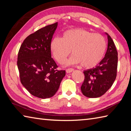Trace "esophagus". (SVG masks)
Listing matches in <instances>:
<instances>
[{
  "mask_svg": "<svg viewBox=\"0 0 131 131\" xmlns=\"http://www.w3.org/2000/svg\"><path fill=\"white\" fill-rule=\"evenodd\" d=\"M73 71H74V69L73 68H68V69H66V72L68 73H71V72H72Z\"/></svg>",
  "mask_w": 131,
  "mask_h": 131,
  "instance_id": "1",
  "label": "esophagus"
}]
</instances>
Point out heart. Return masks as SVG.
Returning <instances> with one entry per match:
<instances>
[{
	"instance_id": "heart-1",
	"label": "heart",
	"mask_w": 131,
	"mask_h": 131,
	"mask_svg": "<svg viewBox=\"0 0 131 131\" xmlns=\"http://www.w3.org/2000/svg\"><path fill=\"white\" fill-rule=\"evenodd\" d=\"M106 47V40L103 36L82 28L67 30L61 38L54 37L50 43L51 53L58 63L64 62L71 50L73 55L66 64L81 63L86 68L94 67L100 62Z\"/></svg>"
}]
</instances>
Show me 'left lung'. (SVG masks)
Listing matches in <instances>:
<instances>
[{"label": "left lung", "instance_id": "left-lung-1", "mask_svg": "<svg viewBox=\"0 0 131 131\" xmlns=\"http://www.w3.org/2000/svg\"><path fill=\"white\" fill-rule=\"evenodd\" d=\"M105 57L95 68L83 71L85 80L81 87L83 95L90 98L100 97L111 88L117 76L118 53L114 41L108 34Z\"/></svg>", "mask_w": 131, "mask_h": 131}]
</instances>
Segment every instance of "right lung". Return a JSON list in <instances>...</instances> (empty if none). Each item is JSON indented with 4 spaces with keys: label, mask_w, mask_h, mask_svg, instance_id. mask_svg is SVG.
I'll return each instance as SVG.
<instances>
[{
    "label": "right lung",
    "mask_w": 131,
    "mask_h": 131,
    "mask_svg": "<svg viewBox=\"0 0 131 131\" xmlns=\"http://www.w3.org/2000/svg\"><path fill=\"white\" fill-rule=\"evenodd\" d=\"M58 22L46 26L27 36L20 47L17 66L21 82L34 96L50 98L56 94L64 70L58 71L51 56L50 43Z\"/></svg>",
    "instance_id": "1"
}]
</instances>
